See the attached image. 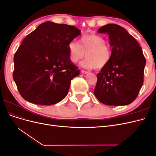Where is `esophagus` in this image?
<instances>
[{"label":"esophagus","instance_id":"1","mask_svg":"<svg viewBox=\"0 0 156 156\" xmlns=\"http://www.w3.org/2000/svg\"><path fill=\"white\" fill-rule=\"evenodd\" d=\"M81 73H84V74H87V73H88V72H87V71H85V70H81Z\"/></svg>","mask_w":156,"mask_h":156}]
</instances>
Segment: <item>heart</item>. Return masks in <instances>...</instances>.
Returning a JSON list of instances; mask_svg holds the SVG:
<instances>
[{
  "instance_id": "heart-1",
  "label": "heart",
  "mask_w": 156,
  "mask_h": 156,
  "mask_svg": "<svg viewBox=\"0 0 156 156\" xmlns=\"http://www.w3.org/2000/svg\"><path fill=\"white\" fill-rule=\"evenodd\" d=\"M80 44L76 41H72L69 44V59L72 62L77 63L86 54L87 58L81 63L83 68L100 69L109 63L112 56L111 49L102 36L86 34L80 39Z\"/></svg>"
}]
</instances>
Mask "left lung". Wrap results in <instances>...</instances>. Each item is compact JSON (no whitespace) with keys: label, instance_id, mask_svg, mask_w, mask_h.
<instances>
[{"label":"left lung","instance_id":"8db88e82","mask_svg":"<svg viewBox=\"0 0 156 156\" xmlns=\"http://www.w3.org/2000/svg\"><path fill=\"white\" fill-rule=\"evenodd\" d=\"M108 35L112 56L107 66L97 74L94 95L107 105L130 104L137 97L144 81L146 59L134 37L124 28L108 24L98 29Z\"/></svg>","mask_w":156,"mask_h":156}]
</instances>
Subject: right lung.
<instances>
[{"mask_svg": "<svg viewBox=\"0 0 156 156\" xmlns=\"http://www.w3.org/2000/svg\"><path fill=\"white\" fill-rule=\"evenodd\" d=\"M80 34L74 26L46 21L23 40L14 55L13 77L25 100L48 105L67 96L80 72L69 59L68 45Z\"/></svg>", "mask_w": 156, "mask_h": 156, "instance_id": "obj_1", "label": "right lung"}]
</instances>
